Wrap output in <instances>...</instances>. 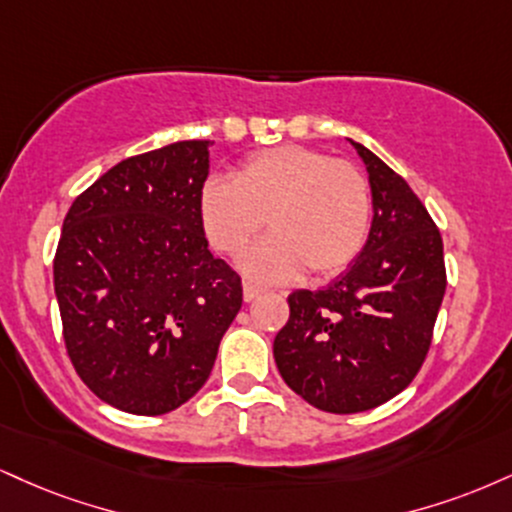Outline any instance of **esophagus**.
Returning a JSON list of instances; mask_svg holds the SVG:
<instances>
[{"mask_svg": "<svg viewBox=\"0 0 512 512\" xmlns=\"http://www.w3.org/2000/svg\"><path fill=\"white\" fill-rule=\"evenodd\" d=\"M257 295H262V288L260 286H255V283H243V298L248 300H255Z\"/></svg>", "mask_w": 512, "mask_h": 512, "instance_id": "esophagus-1", "label": "esophagus"}]
</instances>
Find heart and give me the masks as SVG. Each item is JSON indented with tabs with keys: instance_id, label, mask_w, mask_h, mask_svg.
<instances>
[{
	"instance_id": "1",
	"label": "heart",
	"mask_w": 512,
	"mask_h": 512,
	"mask_svg": "<svg viewBox=\"0 0 512 512\" xmlns=\"http://www.w3.org/2000/svg\"><path fill=\"white\" fill-rule=\"evenodd\" d=\"M197 214L214 250L238 255L269 221L267 238L240 257L250 279L283 283L310 269L343 272L360 255L372 224L367 176L322 150L281 145L255 152L233 181L209 178Z\"/></svg>"
}]
</instances>
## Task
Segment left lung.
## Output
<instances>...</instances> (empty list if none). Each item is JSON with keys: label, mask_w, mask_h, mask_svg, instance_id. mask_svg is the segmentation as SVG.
Instances as JSON below:
<instances>
[{"label": "left lung", "mask_w": 512, "mask_h": 512, "mask_svg": "<svg viewBox=\"0 0 512 512\" xmlns=\"http://www.w3.org/2000/svg\"><path fill=\"white\" fill-rule=\"evenodd\" d=\"M367 166L372 229L353 264L319 291L288 295L274 338L283 381L324 412H365L420 372L446 293L443 240L403 176L350 140Z\"/></svg>", "instance_id": "obj_1"}]
</instances>
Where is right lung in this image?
Masks as SVG:
<instances>
[{"label":"right lung","mask_w":512,"mask_h":512,"mask_svg":"<svg viewBox=\"0 0 512 512\" xmlns=\"http://www.w3.org/2000/svg\"><path fill=\"white\" fill-rule=\"evenodd\" d=\"M209 145L123 159L64 219L54 293L66 353L97 398L131 415L193 398L243 305L240 276L209 252L197 214Z\"/></svg>","instance_id":"right-lung-1"}]
</instances>
